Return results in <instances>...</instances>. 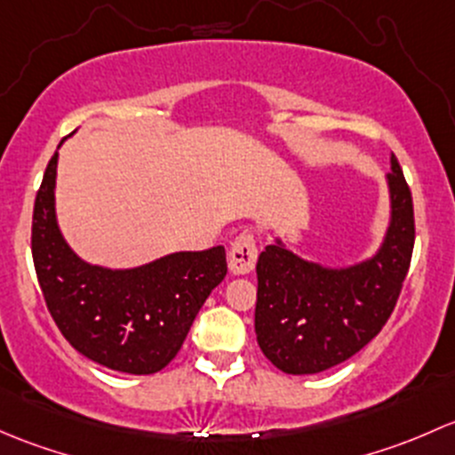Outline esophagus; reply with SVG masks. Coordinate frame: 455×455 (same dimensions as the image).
I'll return each instance as SVG.
<instances>
[{
  "label": "esophagus",
  "mask_w": 455,
  "mask_h": 455,
  "mask_svg": "<svg viewBox=\"0 0 455 455\" xmlns=\"http://www.w3.org/2000/svg\"><path fill=\"white\" fill-rule=\"evenodd\" d=\"M259 260V245H256V236L251 232L241 234L236 241L229 247V271L236 275L250 274Z\"/></svg>",
  "instance_id": "esophagus-1"
}]
</instances>
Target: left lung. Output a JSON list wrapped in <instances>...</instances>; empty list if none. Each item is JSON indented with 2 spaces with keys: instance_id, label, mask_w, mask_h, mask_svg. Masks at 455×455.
Here are the masks:
<instances>
[{
  "instance_id": "obj_1",
  "label": "left lung",
  "mask_w": 455,
  "mask_h": 455,
  "mask_svg": "<svg viewBox=\"0 0 455 455\" xmlns=\"http://www.w3.org/2000/svg\"><path fill=\"white\" fill-rule=\"evenodd\" d=\"M387 186L390 228L370 260L331 269L299 259L280 241L259 256L256 339L283 372L315 374L346 362L379 335L395 311L416 234L410 186L395 156Z\"/></svg>"
}]
</instances>
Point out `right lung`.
Here are the masks:
<instances>
[{"label": "right lung", "instance_id": "right-lung-1", "mask_svg": "<svg viewBox=\"0 0 455 455\" xmlns=\"http://www.w3.org/2000/svg\"><path fill=\"white\" fill-rule=\"evenodd\" d=\"M56 159L32 212V260L52 320L81 355L118 372L153 374L180 353L205 298L226 278L221 245L177 251L135 269L78 259L56 226Z\"/></svg>", "mask_w": 455, "mask_h": 455}]
</instances>
